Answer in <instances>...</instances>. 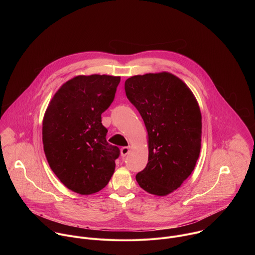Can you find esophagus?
Segmentation results:
<instances>
[{"instance_id": "1", "label": "esophagus", "mask_w": 255, "mask_h": 255, "mask_svg": "<svg viewBox=\"0 0 255 255\" xmlns=\"http://www.w3.org/2000/svg\"><path fill=\"white\" fill-rule=\"evenodd\" d=\"M129 151H130V148L128 146H124L121 148V155L126 156L129 153Z\"/></svg>"}]
</instances>
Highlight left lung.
<instances>
[{
    "instance_id": "8db88e82",
    "label": "left lung",
    "mask_w": 255,
    "mask_h": 255,
    "mask_svg": "<svg viewBox=\"0 0 255 255\" xmlns=\"http://www.w3.org/2000/svg\"><path fill=\"white\" fill-rule=\"evenodd\" d=\"M125 92L148 134V162L136 174L137 183L149 194L167 196L190 176L200 156L202 115L197 99L166 71L131 77Z\"/></svg>"
}]
</instances>
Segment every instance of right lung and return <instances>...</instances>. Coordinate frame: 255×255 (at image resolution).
I'll return each mask as SVG.
<instances>
[{
	"instance_id": "add662e5",
	"label": "right lung",
	"mask_w": 255,
	"mask_h": 255,
	"mask_svg": "<svg viewBox=\"0 0 255 255\" xmlns=\"http://www.w3.org/2000/svg\"><path fill=\"white\" fill-rule=\"evenodd\" d=\"M120 79L77 76L58 89L45 111L46 159L61 183L80 195L101 191L115 171L120 150L107 142L101 115L112 104Z\"/></svg>"
}]
</instances>
